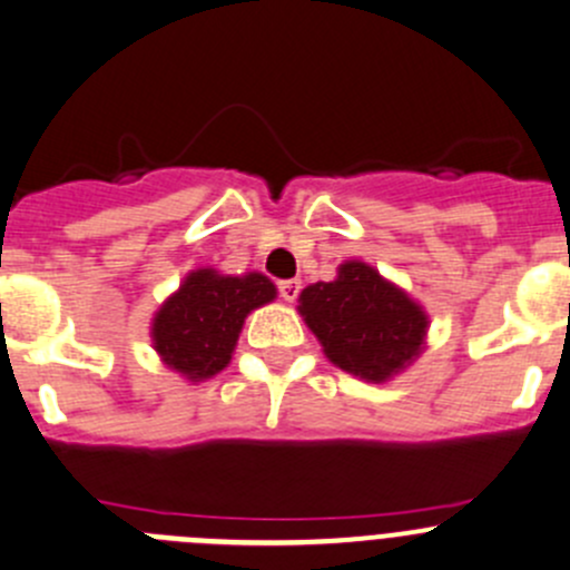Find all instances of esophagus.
I'll list each match as a JSON object with an SVG mask.
<instances>
[{
    "mask_svg": "<svg viewBox=\"0 0 570 570\" xmlns=\"http://www.w3.org/2000/svg\"><path fill=\"white\" fill-rule=\"evenodd\" d=\"M278 292H281V297H284L286 303L297 301V295H301V281H297V278L281 281V284H278Z\"/></svg>",
    "mask_w": 570,
    "mask_h": 570,
    "instance_id": "esophagus-1",
    "label": "esophagus"
}]
</instances>
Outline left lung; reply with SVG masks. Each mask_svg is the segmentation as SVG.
I'll use <instances>...</instances> for the list:
<instances>
[{"mask_svg":"<svg viewBox=\"0 0 570 570\" xmlns=\"http://www.w3.org/2000/svg\"><path fill=\"white\" fill-rule=\"evenodd\" d=\"M297 303L328 362L370 384L403 373L425 347V308L358 258L342 262L334 281L308 284Z\"/></svg>","mask_w":570,"mask_h":570,"instance_id":"obj_1","label":"left lung"}]
</instances>
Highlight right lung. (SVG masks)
<instances>
[{"mask_svg": "<svg viewBox=\"0 0 570 570\" xmlns=\"http://www.w3.org/2000/svg\"><path fill=\"white\" fill-rule=\"evenodd\" d=\"M278 297L262 273L223 275L214 267L191 269L184 284L158 306L150 323L153 347L186 381H208L225 370L247 314Z\"/></svg>", "mask_w": 570, "mask_h": 570, "instance_id": "add662e5", "label": "right lung"}]
</instances>
